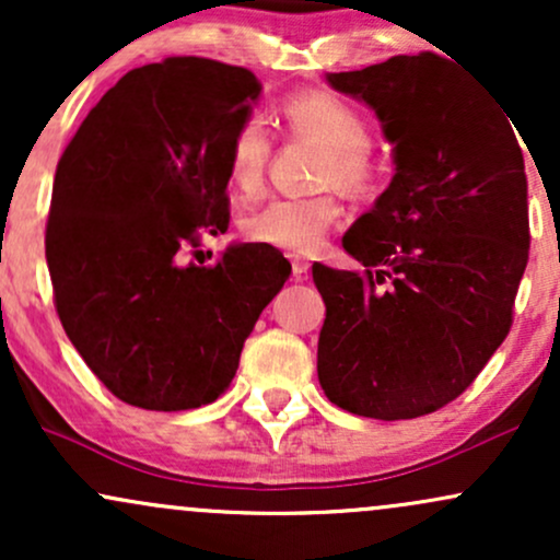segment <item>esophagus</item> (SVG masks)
<instances>
[{
	"instance_id": "obj_1",
	"label": "esophagus",
	"mask_w": 560,
	"mask_h": 560,
	"mask_svg": "<svg viewBox=\"0 0 560 560\" xmlns=\"http://www.w3.org/2000/svg\"><path fill=\"white\" fill-rule=\"evenodd\" d=\"M307 268H311V262L305 258H292V273L298 276V279H302V276L307 273Z\"/></svg>"
}]
</instances>
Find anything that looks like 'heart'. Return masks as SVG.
Returning <instances> with one entry per match:
<instances>
[{
	"instance_id": "heart-1",
	"label": "heart",
	"mask_w": 560,
	"mask_h": 560,
	"mask_svg": "<svg viewBox=\"0 0 560 560\" xmlns=\"http://www.w3.org/2000/svg\"><path fill=\"white\" fill-rule=\"evenodd\" d=\"M281 120L292 137H305L324 147L318 165V182L339 186L350 195L369 191L376 182V163L371 155L369 118L352 107L342 96L329 92H300L281 105ZM273 152V139L258 115H247L234 128L229 141L226 173L229 182L244 197L258 195L266 178L268 160ZM337 197H276L255 210L244 221V234L253 242L284 253H316L339 221Z\"/></svg>"
}]
</instances>
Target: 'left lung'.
<instances>
[{
    "label": "left lung",
    "mask_w": 560,
    "mask_h": 560,
    "mask_svg": "<svg viewBox=\"0 0 560 560\" xmlns=\"http://www.w3.org/2000/svg\"><path fill=\"white\" fill-rule=\"evenodd\" d=\"M329 83L374 107L397 168L342 240L365 271L313 262L318 382L355 416L419 419L464 395L511 331L532 240L516 124L434 52Z\"/></svg>",
    "instance_id": "1"
}]
</instances>
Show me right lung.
<instances>
[{"label": "right lung", "mask_w": 560, "mask_h": 560, "mask_svg": "<svg viewBox=\"0 0 560 560\" xmlns=\"http://www.w3.org/2000/svg\"><path fill=\"white\" fill-rule=\"evenodd\" d=\"M260 89L253 70L208 57L133 68L57 163L44 236L57 316L128 405L218 400L292 271L268 244H234L213 266L182 262L184 247L229 229V141Z\"/></svg>", "instance_id": "add662e5"}]
</instances>
